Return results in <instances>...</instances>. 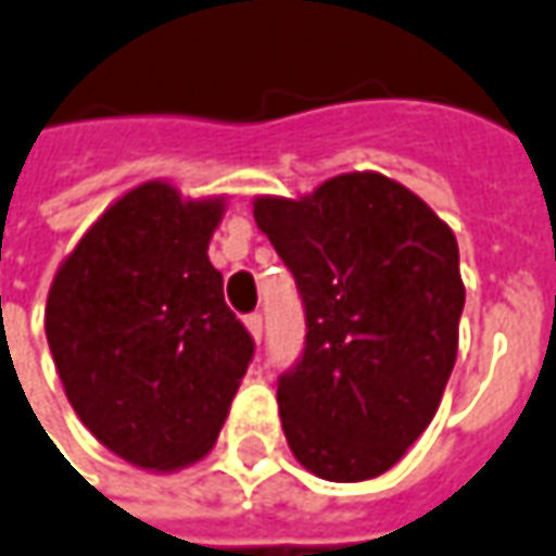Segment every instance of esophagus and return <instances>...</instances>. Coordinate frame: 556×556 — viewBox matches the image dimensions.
Returning <instances> with one entry per match:
<instances>
[{
  "label": "esophagus",
  "instance_id": "esophagus-1",
  "mask_svg": "<svg viewBox=\"0 0 556 556\" xmlns=\"http://www.w3.org/2000/svg\"><path fill=\"white\" fill-rule=\"evenodd\" d=\"M247 330H250V336H253V341H262V332H265V324H262V315L258 312H253V315H247L244 318Z\"/></svg>",
  "mask_w": 556,
  "mask_h": 556
}]
</instances>
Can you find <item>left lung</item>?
Returning <instances> with one entry per match:
<instances>
[{"mask_svg":"<svg viewBox=\"0 0 556 556\" xmlns=\"http://www.w3.org/2000/svg\"><path fill=\"white\" fill-rule=\"evenodd\" d=\"M253 217L306 306V348L279 377L291 454L332 483L380 477L433 421L466 286L445 220L382 174L256 197Z\"/></svg>","mask_w":556,"mask_h":556,"instance_id":"left-lung-1","label":"left lung"}]
</instances>
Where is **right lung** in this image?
<instances>
[{
    "label": "right lung",
    "instance_id": "right-lung-1",
    "mask_svg": "<svg viewBox=\"0 0 556 556\" xmlns=\"http://www.w3.org/2000/svg\"><path fill=\"white\" fill-rule=\"evenodd\" d=\"M224 212V197L138 185L49 286L43 324L70 406L111 454L147 471L212 451L256 351L208 262Z\"/></svg>",
    "mask_w": 556,
    "mask_h": 556
}]
</instances>
